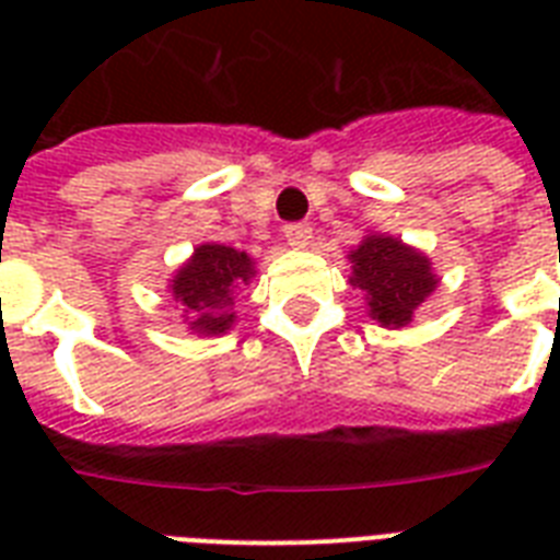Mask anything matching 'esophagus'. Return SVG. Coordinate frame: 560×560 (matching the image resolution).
<instances>
[{
	"mask_svg": "<svg viewBox=\"0 0 560 560\" xmlns=\"http://www.w3.org/2000/svg\"><path fill=\"white\" fill-rule=\"evenodd\" d=\"M311 237H314V229L307 226V223H288V226H284V241H288L293 249H307Z\"/></svg>",
	"mask_w": 560,
	"mask_h": 560,
	"instance_id": "1",
	"label": "esophagus"
}]
</instances>
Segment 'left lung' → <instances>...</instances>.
<instances>
[{
    "label": "left lung",
    "mask_w": 560,
    "mask_h": 560,
    "mask_svg": "<svg viewBox=\"0 0 560 560\" xmlns=\"http://www.w3.org/2000/svg\"><path fill=\"white\" fill-rule=\"evenodd\" d=\"M349 284L363 293L366 311L383 328H404L433 296L439 276L421 249L386 232H366L349 253Z\"/></svg>",
    "instance_id": "left-lung-1"
}]
</instances>
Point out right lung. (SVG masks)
<instances>
[{
	"label": "right lung",
	"instance_id": "right-lung-1",
	"mask_svg": "<svg viewBox=\"0 0 560 560\" xmlns=\"http://www.w3.org/2000/svg\"><path fill=\"white\" fill-rule=\"evenodd\" d=\"M255 279V261L235 246H194L188 261L168 279V293L183 307V323L197 337H220L235 325V296Z\"/></svg>",
	"mask_w": 560,
	"mask_h": 560
}]
</instances>
